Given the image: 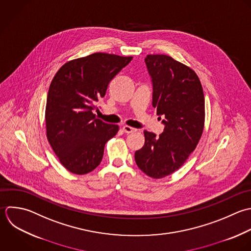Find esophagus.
<instances>
[{"mask_svg":"<svg viewBox=\"0 0 251 251\" xmlns=\"http://www.w3.org/2000/svg\"><path fill=\"white\" fill-rule=\"evenodd\" d=\"M123 131L125 132V133H127V134H130V133H133V132H135L136 131V129L135 128H133V127H130V126H127V125H125V126H123Z\"/></svg>","mask_w":251,"mask_h":251,"instance_id":"obj_1","label":"esophagus"}]
</instances>
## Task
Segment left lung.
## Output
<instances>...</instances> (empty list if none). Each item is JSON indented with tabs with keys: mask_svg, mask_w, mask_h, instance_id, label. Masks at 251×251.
<instances>
[{
	"mask_svg": "<svg viewBox=\"0 0 251 251\" xmlns=\"http://www.w3.org/2000/svg\"><path fill=\"white\" fill-rule=\"evenodd\" d=\"M152 82V106L164 116L163 133L145 131V145L135 152L138 167L161 179L178 170L197 148L204 127V95L197 73L165 54L145 58Z\"/></svg>",
	"mask_w": 251,
	"mask_h": 251,
	"instance_id": "8db88e82",
	"label": "left lung"
}]
</instances>
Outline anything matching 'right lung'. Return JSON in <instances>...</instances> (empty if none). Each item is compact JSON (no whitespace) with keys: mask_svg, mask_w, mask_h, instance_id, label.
I'll return each mask as SVG.
<instances>
[{"mask_svg":"<svg viewBox=\"0 0 251 251\" xmlns=\"http://www.w3.org/2000/svg\"><path fill=\"white\" fill-rule=\"evenodd\" d=\"M132 56L95 52L64 63L50 85L46 104L48 141L60 163L71 173L97 168L106 142L119 130L96 118L93 110L109 82Z\"/></svg>","mask_w":251,"mask_h":251,"instance_id":"obj_1","label":"right lung"}]
</instances>
